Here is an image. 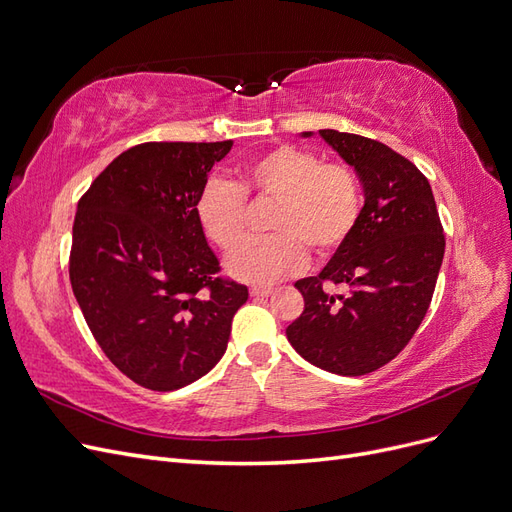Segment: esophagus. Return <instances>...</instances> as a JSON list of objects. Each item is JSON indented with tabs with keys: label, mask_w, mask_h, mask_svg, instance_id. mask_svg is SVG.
I'll list each match as a JSON object with an SVG mask.
<instances>
[{
	"label": "esophagus",
	"mask_w": 512,
	"mask_h": 512,
	"mask_svg": "<svg viewBox=\"0 0 512 512\" xmlns=\"http://www.w3.org/2000/svg\"><path fill=\"white\" fill-rule=\"evenodd\" d=\"M272 293H274L272 287H253V289H251V295H253V297H268V295H272Z\"/></svg>",
	"instance_id": "1"
}]
</instances>
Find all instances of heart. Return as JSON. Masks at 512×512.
<instances>
[{
	"label": "heart",
	"instance_id": "obj_1",
	"mask_svg": "<svg viewBox=\"0 0 512 512\" xmlns=\"http://www.w3.org/2000/svg\"><path fill=\"white\" fill-rule=\"evenodd\" d=\"M246 196L276 202L270 217L276 234L246 240L227 257V272L249 285L299 274L308 249L320 259L342 251L363 213V187L352 166L282 143L246 164L238 185L213 177L198 192L196 221L204 238L225 253L246 232Z\"/></svg>",
	"mask_w": 512,
	"mask_h": 512
}]
</instances>
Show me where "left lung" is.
Here are the masks:
<instances>
[{
  "label": "left lung",
  "mask_w": 512,
  "mask_h": 512,
  "mask_svg": "<svg viewBox=\"0 0 512 512\" xmlns=\"http://www.w3.org/2000/svg\"><path fill=\"white\" fill-rule=\"evenodd\" d=\"M320 137L354 166L365 206L356 232L323 272L295 282L304 312L287 337L320 369L365 375L399 356L422 325L445 234L430 183L411 160L352 132L325 128ZM337 286L349 291L333 294Z\"/></svg>",
  "instance_id": "left-lung-1"
}]
</instances>
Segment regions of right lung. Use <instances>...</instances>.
<instances>
[{
	"mask_svg": "<svg viewBox=\"0 0 512 512\" xmlns=\"http://www.w3.org/2000/svg\"><path fill=\"white\" fill-rule=\"evenodd\" d=\"M232 141L126 149L78 202L69 280L92 337L128 380L168 392L211 371L249 289L221 276L196 198Z\"/></svg>",
	"mask_w": 512,
	"mask_h": 512,
	"instance_id": "right-lung-1",
	"label": "right lung"
}]
</instances>
